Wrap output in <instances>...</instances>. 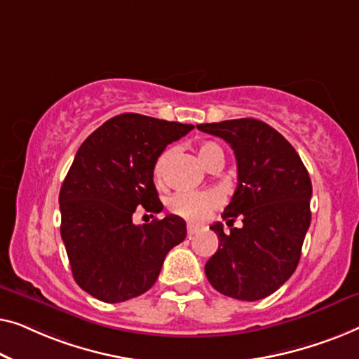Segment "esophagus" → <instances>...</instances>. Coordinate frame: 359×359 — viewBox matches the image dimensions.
<instances>
[{"label":"esophagus","mask_w":359,"mask_h":359,"mask_svg":"<svg viewBox=\"0 0 359 359\" xmlns=\"http://www.w3.org/2000/svg\"><path fill=\"white\" fill-rule=\"evenodd\" d=\"M198 231H200L198 226H195V224H189V226H187V234H189L190 237L195 236Z\"/></svg>","instance_id":"1"}]
</instances>
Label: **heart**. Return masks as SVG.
<instances>
[{
  "label": "heart",
  "instance_id": "1",
  "mask_svg": "<svg viewBox=\"0 0 359 359\" xmlns=\"http://www.w3.org/2000/svg\"><path fill=\"white\" fill-rule=\"evenodd\" d=\"M174 149H165L163 154L156 159L154 163V177L156 180H161L164 174V169L168 163L172 158ZM215 154H223V151L218 144L215 143H203L198 148V158L205 165L208 161L213 158ZM221 203V195L215 190H205V191H180L175 194L168 200L169 210L174 215L185 218L189 221H203L208 213L213 208H216Z\"/></svg>",
  "mask_w": 359,
  "mask_h": 359
}]
</instances>
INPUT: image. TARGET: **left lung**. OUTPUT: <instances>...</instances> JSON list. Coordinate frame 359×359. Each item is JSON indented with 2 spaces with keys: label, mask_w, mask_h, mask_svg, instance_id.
<instances>
[{
  "label": "left lung",
  "mask_w": 359,
  "mask_h": 359,
  "mask_svg": "<svg viewBox=\"0 0 359 359\" xmlns=\"http://www.w3.org/2000/svg\"><path fill=\"white\" fill-rule=\"evenodd\" d=\"M196 128L219 136L234 149L237 189L223 219L242 228L229 234L215 223L219 247L205 273L221 294L259 301L294 273L311 224L312 184L299 154L285 136L255 118L201 123Z\"/></svg>",
  "instance_id": "1"
}]
</instances>
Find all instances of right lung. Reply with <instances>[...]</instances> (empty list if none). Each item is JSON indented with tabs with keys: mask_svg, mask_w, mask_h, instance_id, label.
Wrapping results in <instances>:
<instances>
[{
	"mask_svg": "<svg viewBox=\"0 0 359 359\" xmlns=\"http://www.w3.org/2000/svg\"><path fill=\"white\" fill-rule=\"evenodd\" d=\"M190 130L194 125L122 114L79 146L60 190V232L73 278L90 296L114 304L143 294L168 252L185 239L180 216L136 226L133 213L136 206L163 211L154 163Z\"/></svg>",
	"mask_w": 359,
	"mask_h": 359,
	"instance_id": "obj_1",
	"label": "right lung"
}]
</instances>
